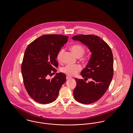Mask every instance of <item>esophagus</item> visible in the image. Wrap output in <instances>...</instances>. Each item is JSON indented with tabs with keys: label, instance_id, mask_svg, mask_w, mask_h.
I'll use <instances>...</instances> for the list:
<instances>
[{
	"label": "esophagus",
	"instance_id": "obj_1",
	"mask_svg": "<svg viewBox=\"0 0 133 133\" xmlns=\"http://www.w3.org/2000/svg\"><path fill=\"white\" fill-rule=\"evenodd\" d=\"M71 78H72V77H71L70 76H68V75H67V76H66V79H67V80L70 79Z\"/></svg>",
	"mask_w": 133,
	"mask_h": 133
}]
</instances>
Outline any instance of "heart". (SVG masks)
Here are the masks:
<instances>
[{
  "mask_svg": "<svg viewBox=\"0 0 133 133\" xmlns=\"http://www.w3.org/2000/svg\"><path fill=\"white\" fill-rule=\"evenodd\" d=\"M71 50L78 57H81L85 53V49L80 44H75L71 47ZM65 52V49H61L57 55V59L59 62L62 61L63 55ZM82 70V67L80 65H70L67 64L62 67L60 71L61 72L67 74L68 76H75Z\"/></svg>",
  "mask_w": 133,
  "mask_h": 133,
  "instance_id": "heart-1",
  "label": "heart"
}]
</instances>
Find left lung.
Segmentation results:
<instances>
[{
    "label": "left lung",
    "mask_w": 133,
    "mask_h": 133,
    "mask_svg": "<svg viewBox=\"0 0 133 133\" xmlns=\"http://www.w3.org/2000/svg\"><path fill=\"white\" fill-rule=\"evenodd\" d=\"M72 39L87 45L92 53L86 67L81 75L86 80L75 78L77 85L73 96L77 102L90 104L99 100L109 88L114 74L113 55L109 45L100 37L94 35H79Z\"/></svg>",
    "instance_id": "obj_1"
}]
</instances>
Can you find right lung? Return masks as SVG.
Here are the masks:
<instances>
[{
  "label": "right lung",
  "mask_w": 133,
  "mask_h": 133,
  "mask_svg": "<svg viewBox=\"0 0 133 133\" xmlns=\"http://www.w3.org/2000/svg\"><path fill=\"white\" fill-rule=\"evenodd\" d=\"M68 38L62 35H45L32 41L26 48L22 73L25 88L36 102L48 104L55 101L66 82V75L63 73H56L51 79L48 76L57 72V55Z\"/></svg>",
  "instance_id": "1"
}]
</instances>
